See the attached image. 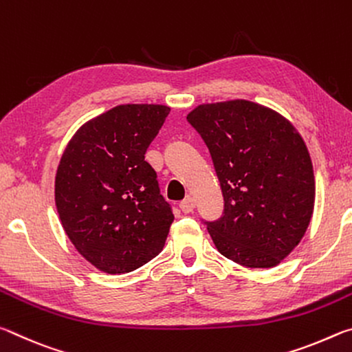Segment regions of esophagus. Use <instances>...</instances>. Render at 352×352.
<instances>
[{
  "instance_id": "esophagus-1",
  "label": "esophagus",
  "mask_w": 352,
  "mask_h": 352,
  "mask_svg": "<svg viewBox=\"0 0 352 352\" xmlns=\"http://www.w3.org/2000/svg\"><path fill=\"white\" fill-rule=\"evenodd\" d=\"M194 206H195V205H194V199H192V197H186V199L180 201V210H182L184 214L192 212Z\"/></svg>"
}]
</instances>
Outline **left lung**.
<instances>
[{
	"instance_id": "8db88e82",
	"label": "left lung",
	"mask_w": 352,
	"mask_h": 352,
	"mask_svg": "<svg viewBox=\"0 0 352 352\" xmlns=\"http://www.w3.org/2000/svg\"><path fill=\"white\" fill-rule=\"evenodd\" d=\"M210 148L223 214L205 222L225 258L250 269L278 265L305 236L315 201L312 162L279 113L250 100L199 105L188 115Z\"/></svg>"
}]
</instances>
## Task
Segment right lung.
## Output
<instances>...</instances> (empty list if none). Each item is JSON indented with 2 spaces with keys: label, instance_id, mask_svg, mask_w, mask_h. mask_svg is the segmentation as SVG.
Returning a JSON list of instances; mask_svg holds the SVG:
<instances>
[{
  "label": "right lung",
  "instance_id": "add662e5",
  "mask_svg": "<svg viewBox=\"0 0 352 352\" xmlns=\"http://www.w3.org/2000/svg\"><path fill=\"white\" fill-rule=\"evenodd\" d=\"M170 109L127 104L77 130L56 175V206L65 233L105 273H129L162 252L174 222L144 160Z\"/></svg>",
  "mask_w": 352,
  "mask_h": 352
}]
</instances>
